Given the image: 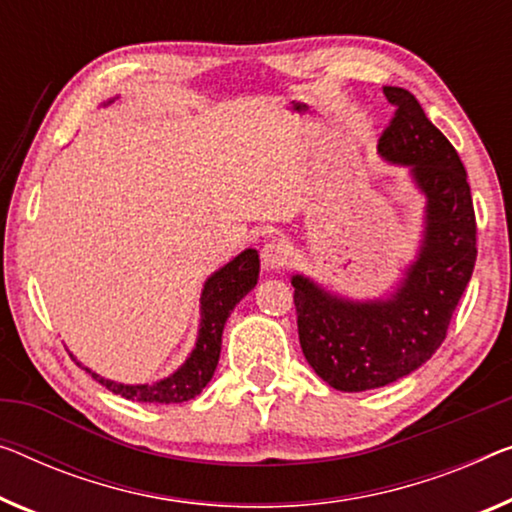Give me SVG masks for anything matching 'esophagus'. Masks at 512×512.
Returning <instances> with one entry per match:
<instances>
[{"instance_id": "esophagus-1", "label": "esophagus", "mask_w": 512, "mask_h": 512, "mask_svg": "<svg viewBox=\"0 0 512 512\" xmlns=\"http://www.w3.org/2000/svg\"><path fill=\"white\" fill-rule=\"evenodd\" d=\"M289 259H292V248H289L285 241L271 239L262 248V264H264L266 271L285 269V266L289 264Z\"/></svg>"}]
</instances>
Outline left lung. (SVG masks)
I'll return each mask as SVG.
<instances>
[{
  "instance_id": "1",
  "label": "left lung",
  "mask_w": 512,
  "mask_h": 512,
  "mask_svg": "<svg viewBox=\"0 0 512 512\" xmlns=\"http://www.w3.org/2000/svg\"><path fill=\"white\" fill-rule=\"evenodd\" d=\"M395 117L377 151L409 170L425 197L414 262L381 299H347L303 273L292 276L305 361L335 391L393 384L421 368L441 342L476 264V216L460 156L402 87H384Z\"/></svg>"
}]
</instances>
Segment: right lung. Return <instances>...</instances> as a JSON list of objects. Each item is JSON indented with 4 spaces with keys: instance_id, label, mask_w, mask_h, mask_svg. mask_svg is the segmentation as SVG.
Returning <instances> with one entry per match:
<instances>
[{
    "instance_id": "obj_1",
    "label": "right lung",
    "mask_w": 512,
    "mask_h": 512,
    "mask_svg": "<svg viewBox=\"0 0 512 512\" xmlns=\"http://www.w3.org/2000/svg\"><path fill=\"white\" fill-rule=\"evenodd\" d=\"M257 278L259 255L255 248H246L232 262H227L218 271L211 273L202 287L200 331H197L193 352L188 354L186 361L172 375L158 379L154 384H119V381L105 379L91 372L71 354L73 361H78V365H82L98 384H103L108 391L126 400L149 404H179L193 400L195 395L202 393V388L209 384L213 372H216L227 317L232 315L236 303L257 285Z\"/></svg>"
}]
</instances>
